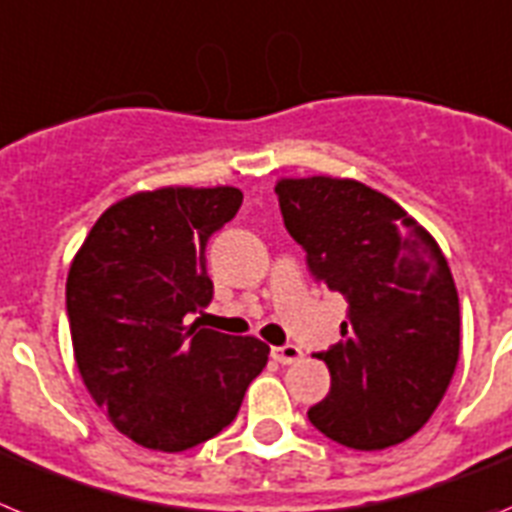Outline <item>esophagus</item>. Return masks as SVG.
Masks as SVG:
<instances>
[{
	"label": "esophagus",
	"mask_w": 512,
	"mask_h": 512,
	"mask_svg": "<svg viewBox=\"0 0 512 512\" xmlns=\"http://www.w3.org/2000/svg\"><path fill=\"white\" fill-rule=\"evenodd\" d=\"M270 355H273V361H278L281 366H291V363H299L301 358H304L301 348H296V345H281V348H273L270 350Z\"/></svg>",
	"instance_id": "34e87169"
}]
</instances>
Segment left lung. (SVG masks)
<instances>
[{
	"mask_svg": "<svg viewBox=\"0 0 512 512\" xmlns=\"http://www.w3.org/2000/svg\"><path fill=\"white\" fill-rule=\"evenodd\" d=\"M275 195L311 275L348 301L340 342L317 353L332 386L309 410L311 425L355 451L407 441L441 404L459 361V293L441 247L358 180L283 177Z\"/></svg>",
	"mask_w": 512,
	"mask_h": 512,
	"instance_id": "1",
	"label": "left lung"
}]
</instances>
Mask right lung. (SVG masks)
<instances>
[{
    "label": "right lung",
    "mask_w": 512,
    "mask_h": 512,
    "mask_svg": "<svg viewBox=\"0 0 512 512\" xmlns=\"http://www.w3.org/2000/svg\"><path fill=\"white\" fill-rule=\"evenodd\" d=\"M242 190L159 188L113 203L66 278V314L82 381L133 443L177 453L237 417L268 363L257 337L188 327L211 304L206 244L237 216Z\"/></svg>",
    "instance_id": "1"
}]
</instances>
